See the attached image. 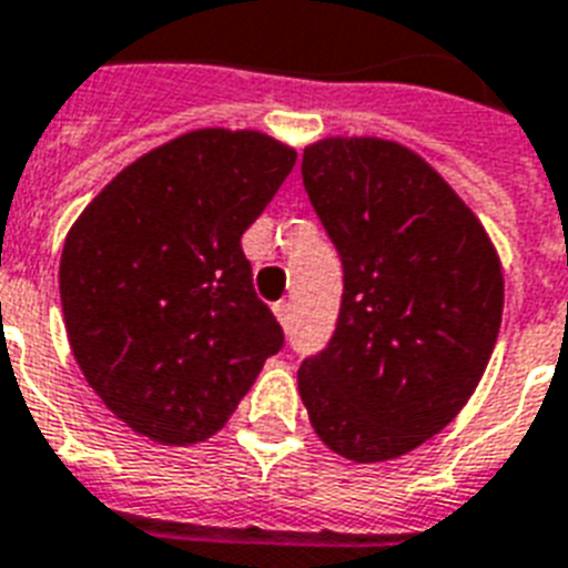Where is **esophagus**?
<instances>
[{
  "label": "esophagus",
  "mask_w": 568,
  "mask_h": 568,
  "mask_svg": "<svg viewBox=\"0 0 568 568\" xmlns=\"http://www.w3.org/2000/svg\"><path fill=\"white\" fill-rule=\"evenodd\" d=\"M274 312H276V318H280V324L288 329V324H292V303H288V301L274 303Z\"/></svg>",
  "instance_id": "1"
}]
</instances>
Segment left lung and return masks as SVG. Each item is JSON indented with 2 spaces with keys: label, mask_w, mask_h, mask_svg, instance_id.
I'll list each match as a JSON object with an SVG mask.
<instances>
[{
  "label": "left lung",
  "mask_w": 568,
  "mask_h": 568,
  "mask_svg": "<svg viewBox=\"0 0 568 568\" xmlns=\"http://www.w3.org/2000/svg\"><path fill=\"white\" fill-rule=\"evenodd\" d=\"M301 171L345 292L297 388L327 448L395 459L454 422L484 377L501 329V262L471 209L406 146L327 138L306 146Z\"/></svg>",
  "instance_id": "1"
}]
</instances>
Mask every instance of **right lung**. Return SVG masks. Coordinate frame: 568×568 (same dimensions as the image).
Returning a JSON list of instances; mask_svg holds the SVG:
<instances>
[{"label":"right lung","mask_w":568,"mask_h":568,"mask_svg":"<svg viewBox=\"0 0 568 568\" xmlns=\"http://www.w3.org/2000/svg\"><path fill=\"white\" fill-rule=\"evenodd\" d=\"M294 159L258 132L196 129L120 171L73 223L58 271L70 347L141 436H214L285 345L241 235Z\"/></svg>","instance_id":"right-lung-1"}]
</instances>
